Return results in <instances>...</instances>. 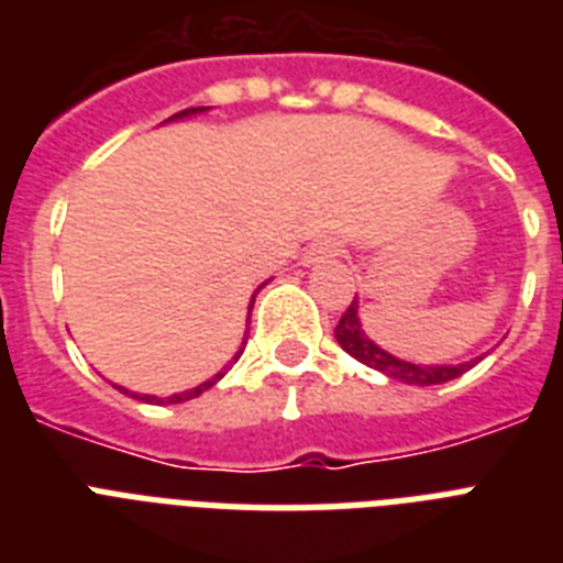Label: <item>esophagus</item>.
<instances>
[{
	"label": "esophagus",
	"instance_id": "esophagus-1",
	"mask_svg": "<svg viewBox=\"0 0 563 563\" xmlns=\"http://www.w3.org/2000/svg\"><path fill=\"white\" fill-rule=\"evenodd\" d=\"M342 251V242H335V239H321L316 245L309 247L307 263H318V260H330V256H339Z\"/></svg>",
	"mask_w": 563,
	"mask_h": 563
}]
</instances>
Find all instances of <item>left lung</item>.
<instances>
[{"label":"left lung","instance_id":"obj_1","mask_svg":"<svg viewBox=\"0 0 563 563\" xmlns=\"http://www.w3.org/2000/svg\"><path fill=\"white\" fill-rule=\"evenodd\" d=\"M356 309H360V303L353 298L351 307L344 309V316L335 324V339H339L344 351L351 353L353 360H360L362 365H368L374 371H383L391 379H400V383L409 385H441L455 379V376H462L464 371H471L476 365V362H464V365H411V362L397 360L391 353H385L383 347H376L365 335Z\"/></svg>","mask_w":563,"mask_h":563}]
</instances>
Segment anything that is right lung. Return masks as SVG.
<instances>
[{
	"label": "right lung",
	"instance_id": "1",
	"mask_svg": "<svg viewBox=\"0 0 563 563\" xmlns=\"http://www.w3.org/2000/svg\"><path fill=\"white\" fill-rule=\"evenodd\" d=\"M198 110H203V108H187V110H180V113H175V117L172 119H178V117H189V113H198ZM251 309H254V300H251V307H247V318H251ZM245 344V342H242ZM242 351H245V347H242ZM239 351V353H242ZM239 353H236V360H239ZM221 376L224 374H216L212 376V379H207V383H201L198 385V388H192V391H184V394H172V397H166V402H184V400H192V397H198V394L201 391H207V388H212V385L219 383ZM122 391H125V388H122ZM128 394V391H125ZM136 400H145V402H163V400H157V397H152V394H134Z\"/></svg>",
	"mask_w": 563,
	"mask_h": 563
}]
</instances>
